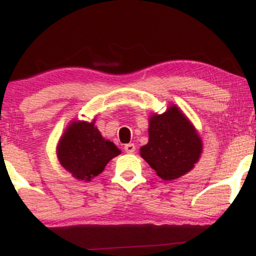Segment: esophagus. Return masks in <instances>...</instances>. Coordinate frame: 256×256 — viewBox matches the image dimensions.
Returning <instances> with one entry per match:
<instances>
[{
    "label": "esophagus",
    "mask_w": 256,
    "mask_h": 256,
    "mask_svg": "<svg viewBox=\"0 0 256 256\" xmlns=\"http://www.w3.org/2000/svg\"><path fill=\"white\" fill-rule=\"evenodd\" d=\"M124 150L126 152H130V154H132V152H134V150H136V146H134V143H128V144H125Z\"/></svg>",
    "instance_id": "1"
}]
</instances>
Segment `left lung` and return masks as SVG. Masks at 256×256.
<instances>
[{
    "label": "left lung",
    "mask_w": 256,
    "mask_h": 256,
    "mask_svg": "<svg viewBox=\"0 0 256 256\" xmlns=\"http://www.w3.org/2000/svg\"><path fill=\"white\" fill-rule=\"evenodd\" d=\"M149 142L140 154L164 180L192 171L202 152V140L190 120L177 106L149 118Z\"/></svg>",
    "instance_id": "left-lung-1"
}]
</instances>
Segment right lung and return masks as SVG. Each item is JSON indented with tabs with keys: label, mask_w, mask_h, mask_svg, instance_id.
Returning <instances> with one entry per match:
<instances>
[{
	"label": "right lung",
	"mask_w": 256,
	"mask_h": 256,
	"mask_svg": "<svg viewBox=\"0 0 256 256\" xmlns=\"http://www.w3.org/2000/svg\"><path fill=\"white\" fill-rule=\"evenodd\" d=\"M120 152L113 142L102 137L95 120L92 122H72L60 138L56 149L61 166L74 178L85 182L98 176Z\"/></svg>",
	"instance_id": "add662e5"
}]
</instances>
